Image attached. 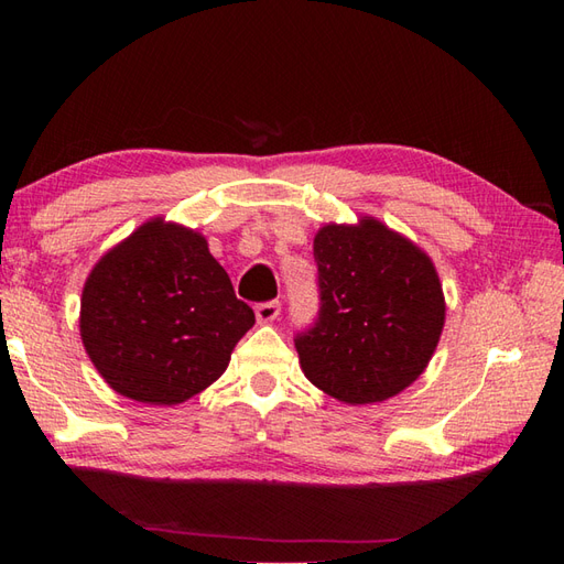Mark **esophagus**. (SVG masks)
Wrapping results in <instances>:
<instances>
[{
    "instance_id": "obj_1",
    "label": "esophagus",
    "mask_w": 564,
    "mask_h": 564,
    "mask_svg": "<svg viewBox=\"0 0 564 564\" xmlns=\"http://www.w3.org/2000/svg\"><path fill=\"white\" fill-rule=\"evenodd\" d=\"M254 315H257V322H261V325H267V322H273L275 317L281 315V303H279V301L259 303V305L254 307Z\"/></svg>"
}]
</instances>
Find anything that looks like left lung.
Instances as JSON below:
<instances>
[{
    "mask_svg": "<svg viewBox=\"0 0 564 564\" xmlns=\"http://www.w3.org/2000/svg\"><path fill=\"white\" fill-rule=\"evenodd\" d=\"M319 315L295 337L305 378L346 404L382 402L424 373L446 322L426 251L376 218L315 235Z\"/></svg>",
    "mask_w": 564,
    "mask_h": 564,
    "instance_id": "1",
    "label": "left lung"
}]
</instances>
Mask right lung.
<instances>
[{
  "mask_svg": "<svg viewBox=\"0 0 564 564\" xmlns=\"http://www.w3.org/2000/svg\"><path fill=\"white\" fill-rule=\"evenodd\" d=\"M254 325L206 237L154 218L106 251L82 291L79 334L123 398L182 404L218 380Z\"/></svg>",
  "mask_w": 564,
  "mask_h": 564,
  "instance_id": "1",
  "label": "right lung"
}]
</instances>
